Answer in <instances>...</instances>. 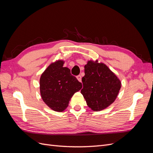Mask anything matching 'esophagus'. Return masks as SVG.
Returning <instances> with one entry per match:
<instances>
[{"instance_id": "34e87169", "label": "esophagus", "mask_w": 153, "mask_h": 153, "mask_svg": "<svg viewBox=\"0 0 153 153\" xmlns=\"http://www.w3.org/2000/svg\"><path fill=\"white\" fill-rule=\"evenodd\" d=\"M76 78H77V79H78V81H79V82H82V76H81V75H78V76H76Z\"/></svg>"}]
</instances>
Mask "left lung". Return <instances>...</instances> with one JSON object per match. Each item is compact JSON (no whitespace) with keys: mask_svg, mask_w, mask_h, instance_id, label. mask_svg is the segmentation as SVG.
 <instances>
[{"mask_svg":"<svg viewBox=\"0 0 153 153\" xmlns=\"http://www.w3.org/2000/svg\"><path fill=\"white\" fill-rule=\"evenodd\" d=\"M84 68L81 93L89 108L94 111L102 110L116 99L121 82L105 64L98 61H88Z\"/></svg>","mask_w":153,"mask_h":153,"instance_id":"1","label":"left lung"}]
</instances>
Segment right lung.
I'll return each instance as SVG.
<instances>
[{
	"label": "right lung",
	"instance_id": "1",
	"mask_svg": "<svg viewBox=\"0 0 153 153\" xmlns=\"http://www.w3.org/2000/svg\"><path fill=\"white\" fill-rule=\"evenodd\" d=\"M64 62L58 61L50 65L41 75L40 93L44 102L56 112H62L76 92L80 91L82 83L71 75L70 69L63 67Z\"/></svg>",
	"mask_w": 153,
	"mask_h": 153
}]
</instances>
